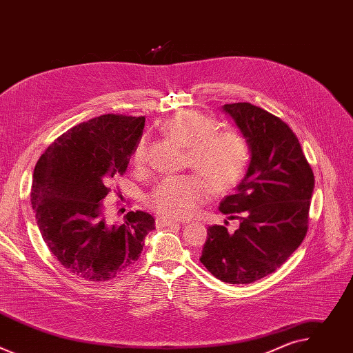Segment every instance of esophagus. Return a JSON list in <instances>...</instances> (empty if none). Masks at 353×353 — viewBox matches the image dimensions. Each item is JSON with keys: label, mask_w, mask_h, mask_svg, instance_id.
Here are the masks:
<instances>
[{"label": "esophagus", "mask_w": 353, "mask_h": 353, "mask_svg": "<svg viewBox=\"0 0 353 353\" xmlns=\"http://www.w3.org/2000/svg\"><path fill=\"white\" fill-rule=\"evenodd\" d=\"M174 225H180V222H174L172 219H166L163 216H158L157 218V226L158 228H165V226H174Z\"/></svg>", "instance_id": "obj_1"}]
</instances>
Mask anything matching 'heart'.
Returning <instances> with one entry per match:
<instances>
[{"mask_svg":"<svg viewBox=\"0 0 353 353\" xmlns=\"http://www.w3.org/2000/svg\"><path fill=\"white\" fill-rule=\"evenodd\" d=\"M161 130L187 148L188 163L203 173L170 176L149 194L148 204L159 215L172 219L191 216L211 196L232 188L243 176L248 162V145L236 131H215V121L195 110H181L161 124ZM148 159V139L141 137L132 150L131 162L142 168Z\"/></svg>","mask_w":353,"mask_h":353,"instance_id":"b5f03b06","label":"heart"}]
</instances>
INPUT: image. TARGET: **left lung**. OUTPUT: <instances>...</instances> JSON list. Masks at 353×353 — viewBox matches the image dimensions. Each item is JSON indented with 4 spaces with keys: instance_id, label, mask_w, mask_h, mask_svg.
<instances>
[{
    "instance_id": "8db88e82",
    "label": "left lung",
    "mask_w": 353,
    "mask_h": 353,
    "mask_svg": "<svg viewBox=\"0 0 353 353\" xmlns=\"http://www.w3.org/2000/svg\"><path fill=\"white\" fill-rule=\"evenodd\" d=\"M245 138L250 163L219 211L240 226L208 228L199 261L226 283L256 282L279 268L307 233L313 170L297 137L279 117L251 103L222 106Z\"/></svg>"
}]
</instances>
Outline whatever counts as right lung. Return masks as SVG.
<instances>
[{
    "mask_svg": "<svg viewBox=\"0 0 353 353\" xmlns=\"http://www.w3.org/2000/svg\"><path fill=\"white\" fill-rule=\"evenodd\" d=\"M145 117L103 114L59 137L33 172L30 201L40 234L57 261L83 281L106 282L141 256L155 219L130 211L121 225L105 218L102 201L123 176Z\"/></svg>",
    "mask_w": 353,
    "mask_h": 353,
    "instance_id": "add662e5",
    "label": "right lung"
}]
</instances>
